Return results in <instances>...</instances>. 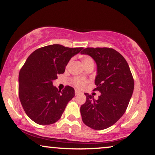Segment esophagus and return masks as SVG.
Here are the masks:
<instances>
[{"label": "esophagus", "mask_w": 155, "mask_h": 155, "mask_svg": "<svg viewBox=\"0 0 155 155\" xmlns=\"http://www.w3.org/2000/svg\"><path fill=\"white\" fill-rule=\"evenodd\" d=\"M74 93H75V95H76V96H78V95H79V94H81V91L77 90H75Z\"/></svg>", "instance_id": "1"}]
</instances>
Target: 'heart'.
Instances as JSON below:
<instances>
[{"instance_id": "1", "label": "heart", "mask_w": 155, "mask_h": 155, "mask_svg": "<svg viewBox=\"0 0 155 155\" xmlns=\"http://www.w3.org/2000/svg\"><path fill=\"white\" fill-rule=\"evenodd\" d=\"M82 61L85 67H87L89 64H91V63H94L93 59H91L90 57H88V56L84 57ZM71 62H72V60H70V61L68 63L67 67L70 66V64H71ZM71 81H72V83L73 84V85L78 88L83 87L84 86L86 85V83H87V80L86 79V78H83V77H74L72 78Z\"/></svg>"}]
</instances>
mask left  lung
<instances>
[{
	"label": "left lung",
	"instance_id": "left-lung-1",
	"mask_svg": "<svg viewBox=\"0 0 155 155\" xmlns=\"http://www.w3.org/2000/svg\"><path fill=\"white\" fill-rule=\"evenodd\" d=\"M97 64L94 91L101 93L98 99L85 93L86 102L81 107L84 124L94 130H103L114 124L124 114L134 90V79L128 63L111 48H86Z\"/></svg>",
	"mask_w": 155,
	"mask_h": 155
}]
</instances>
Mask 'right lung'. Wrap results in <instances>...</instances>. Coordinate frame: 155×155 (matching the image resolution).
Instances as JSON below:
<instances>
[{
  "instance_id": "right-lung-1",
  "label": "right lung",
  "mask_w": 155,
  "mask_h": 155,
  "mask_svg": "<svg viewBox=\"0 0 155 155\" xmlns=\"http://www.w3.org/2000/svg\"><path fill=\"white\" fill-rule=\"evenodd\" d=\"M83 48L53 44L35 50L28 57L20 70L18 94L26 114L33 122L48 125L61 118L74 90L66 85L58 90L52 81L64 74L70 59Z\"/></svg>"
}]
</instances>
